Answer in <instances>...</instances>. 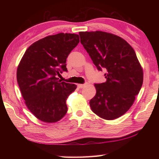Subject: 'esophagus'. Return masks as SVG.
Returning <instances> with one entry per match:
<instances>
[{
  "instance_id": "esophagus-1",
  "label": "esophagus",
  "mask_w": 159,
  "mask_h": 159,
  "mask_svg": "<svg viewBox=\"0 0 159 159\" xmlns=\"http://www.w3.org/2000/svg\"><path fill=\"white\" fill-rule=\"evenodd\" d=\"M77 86L79 88H83V87H85L86 86V85L85 84H78Z\"/></svg>"
}]
</instances>
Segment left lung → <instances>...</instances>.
Instances as JSON below:
<instances>
[{"instance_id": "obj_1", "label": "left lung", "mask_w": 159, "mask_h": 159, "mask_svg": "<svg viewBox=\"0 0 159 159\" xmlns=\"http://www.w3.org/2000/svg\"><path fill=\"white\" fill-rule=\"evenodd\" d=\"M80 43L99 71L106 70V82L95 84L92 111L112 120L130 109L143 84V70L134 49L119 36L103 31L80 32Z\"/></svg>"}]
</instances>
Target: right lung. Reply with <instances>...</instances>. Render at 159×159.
<instances>
[{"instance_id": "add662e5", "label": "right lung", "mask_w": 159, "mask_h": 159, "mask_svg": "<svg viewBox=\"0 0 159 159\" xmlns=\"http://www.w3.org/2000/svg\"><path fill=\"white\" fill-rule=\"evenodd\" d=\"M79 43V35L61 33L34 42L17 69V81L30 111L42 121L53 123L67 111L66 99L76 88L57 78L67 72L66 59Z\"/></svg>"}]
</instances>
